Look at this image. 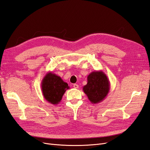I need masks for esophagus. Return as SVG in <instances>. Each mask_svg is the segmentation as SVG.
I'll list each match as a JSON object with an SVG mask.
<instances>
[{
    "mask_svg": "<svg viewBox=\"0 0 150 150\" xmlns=\"http://www.w3.org/2000/svg\"><path fill=\"white\" fill-rule=\"evenodd\" d=\"M73 87H74V88H75V89H78V88H79V85L77 84H74L73 85Z\"/></svg>",
    "mask_w": 150,
    "mask_h": 150,
    "instance_id": "1",
    "label": "esophagus"
}]
</instances>
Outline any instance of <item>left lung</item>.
Returning <instances> with one entry per match:
<instances>
[{
  "label": "left lung",
  "instance_id": "8db88e82",
  "mask_svg": "<svg viewBox=\"0 0 150 150\" xmlns=\"http://www.w3.org/2000/svg\"><path fill=\"white\" fill-rule=\"evenodd\" d=\"M87 78V84L83 89L90 102L98 104L103 101L110 89V83L106 74L102 71H95L91 72Z\"/></svg>",
  "mask_w": 150,
  "mask_h": 150
}]
</instances>
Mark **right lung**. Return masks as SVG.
I'll return each instance as SVG.
<instances>
[{
	"mask_svg": "<svg viewBox=\"0 0 150 150\" xmlns=\"http://www.w3.org/2000/svg\"><path fill=\"white\" fill-rule=\"evenodd\" d=\"M41 89L44 99L55 105L61 102L62 96L66 91L69 89V86L60 76L48 72L42 80Z\"/></svg>",
	"mask_w": 150,
	"mask_h": 150,
	"instance_id": "add662e5",
	"label": "right lung"
}]
</instances>
